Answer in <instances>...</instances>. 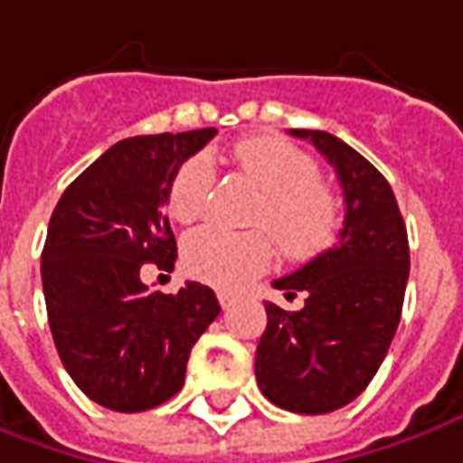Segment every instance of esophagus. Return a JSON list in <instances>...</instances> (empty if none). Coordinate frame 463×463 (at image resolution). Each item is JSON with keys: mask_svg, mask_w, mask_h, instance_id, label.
Segmentation results:
<instances>
[{"mask_svg": "<svg viewBox=\"0 0 463 463\" xmlns=\"http://www.w3.org/2000/svg\"><path fill=\"white\" fill-rule=\"evenodd\" d=\"M218 301H220V307H222V309H228V307L232 304V297L228 294V291H218Z\"/></svg>", "mask_w": 463, "mask_h": 463, "instance_id": "obj_1", "label": "esophagus"}]
</instances>
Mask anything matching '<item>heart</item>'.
Returning a JSON list of instances; mask_svg holds the SVG:
<instances>
[{"instance_id": "b5f03b06", "label": "heart", "mask_w": 463, "mask_h": 463, "mask_svg": "<svg viewBox=\"0 0 463 463\" xmlns=\"http://www.w3.org/2000/svg\"><path fill=\"white\" fill-rule=\"evenodd\" d=\"M232 162L263 192L256 222L269 228L276 243L294 260H309L329 250L342 228V205L329 184L319 179V166L281 137H248L232 146ZM213 184V162L194 154L169 179L166 210L179 222H192L205 213ZM273 241L266 232H231L205 225L187 235L182 260L190 276L238 288L273 260Z\"/></svg>"}]
</instances>
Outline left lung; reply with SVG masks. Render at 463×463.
Instances as JSON below:
<instances>
[{"label":"left lung","instance_id":"8db88e82","mask_svg":"<svg viewBox=\"0 0 463 463\" xmlns=\"http://www.w3.org/2000/svg\"><path fill=\"white\" fill-rule=\"evenodd\" d=\"M337 172L345 225L329 250L276 279L304 307L286 311L266 301L269 324L258 342L256 380L273 405L319 416L352 403L383 364L403 311L408 232L388 179L345 141L291 128Z\"/></svg>","mask_w":463,"mask_h":463}]
</instances>
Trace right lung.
Masks as SVG:
<instances>
[{
  "mask_svg": "<svg viewBox=\"0 0 463 463\" xmlns=\"http://www.w3.org/2000/svg\"><path fill=\"white\" fill-rule=\"evenodd\" d=\"M215 134L118 141L52 210L43 248L50 332L75 385L109 411L139 413L177 395L194 342L220 314L210 286L187 281L177 294H162L139 276L144 263L175 269L166 187Z\"/></svg>",
  "mask_w": 463,
  "mask_h": 463,
  "instance_id": "add662e5",
  "label": "right lung"
}]
</instances>
